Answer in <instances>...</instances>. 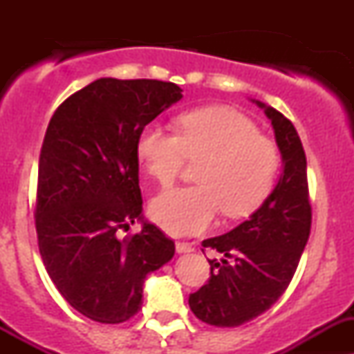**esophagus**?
Listing matches in <instances>:
<instances>
[{
	"label": "esophagus",
	"instance_id": "esophagus-1",
	"mask_svg": "<svg viewBox=\"0 0 354 354\" xmlns=\"http://www.w3.org/2000/svg\"><path fill=\"white\" fill-rule=\"evenodd\" d=\"M194 245L190 243H185V241H176V252L178 253H188V252H194Z\"/></svg>",
	"mask_w": 354,
	"mask_h": 354
}]
</instances>
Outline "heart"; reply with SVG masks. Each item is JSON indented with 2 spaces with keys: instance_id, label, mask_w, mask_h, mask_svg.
<instances>
[{
  "instance_id": "1",
  "label": "heart",
  "mask_w": 354,
  "mask_h": 354,
  "mask_svg": "<svg viewBox=\"0 0 354 354\" xmlns=\"http://www.w3.org/2000/svg\"><path fill=\"white\" fill-rule=\"evenodd\" d=\"M137 154L160 185L173 183L187 159H203L197 185L171 188L152 200V219L171 234H197L224 216L238 219L272 194L281 154L240 111L209 106L181 114L178 131L160 123L142 128Z\"/></svg>"
}]
</instances>
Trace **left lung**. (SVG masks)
Listing matches in <instances>:
<instances>
[{
    "mask_svg": "<svg viewBox=\"0 0 354 354\" xmlns=\"http://www.w3.org/2000/svg\"><path fill=\"white\" fill-rule=\"evenodd\" d=\"M272 121L284 171L272 194L245 223L223 236L202 241L223 253L209 260L210 277L188 303L198 320L238 327L262 315L286 291L312 230L306 156L298 131L284 114L257 101Z\"/></svg>",
    "mask_w": 354,
    "mask_h": 354,
    "instance_id": "obj_1",
    "label": "left lung"
}]
</instances>
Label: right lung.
<instances>
[{"mask_svg":"<svg viewBox=\"0 0 354 354\" xmlns=\"http://www.w3.org/2000/svg\"><path fill=\"white\" fill-rule=\"evenodd\" d=\"M173 82L99 78L59 104L39 157L35 231L59 295L87 319L121 324L137 315L144 279L174 255L142 219L137 140L142 128L181 99Z\"/></svg>","mask_w":354,"mask_h":354,"instance_id":"1","label":"right lung"}]
</instances>
